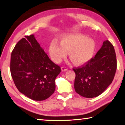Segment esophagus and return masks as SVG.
<instances>
[{
  "label": "esophagus",
  "instance_id": "obj_1",
  "mask_svg": "<svg viewBox=\"0 0 125 125\" xmlns=\"http://www.w3.org/2000/svg\"><path fill=\"white\" fill-rule=\"evenodd\" d=\"M68 70V68L65 66H62L61 67V71H66Z\"/></svg>",
  "mask_w": 125,
  "mask_h": 125
}]
</instances>
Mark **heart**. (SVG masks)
Returning a JSON list of instances; mask_svg holds the SVG:
<instances>
[{"mask_svg":"<svg viewBox=\"0 0 125 125\" xmlns=\"http://www.w3.org/2000/svg\"><path fill=\"white\" fill-rule=\"evenodd\" d=\"M96 44L93 39L81 33L67 34L61 37L60 43L53 39L49 47L51 59L59 62L68 51L71 60L76 64H83L92 59L94 53Z\"/></svg>","mask_w":125,"mask_h":125,"instance_id":"heart-1","label":"heart"}]
</instances>
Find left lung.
Wrapping results in <instances>:
<instances>
[{
    "mask_svg": "<svg viewBox=\"0 0 125 125\" xmlns=\"http://www.w3.org/2000/svg\"><path fill=\"white\" fill-rule=\"evenodd\" d=\"M117 69V59L113 45L108 40L88 62L73 68L76 73L74 89L86 98L98 96L112 83Z\"/></svg>",
    "mask_w": 125,
    "mask_h": 125,
    "instance_id": "8db88e82",
    "label": "left lung"
}]
</instances>
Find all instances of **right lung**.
<instances>
[{
  "instance_id": "1",
  "label": "right lung",
  "mask_w": 125,
  "mask_h": 125,
  "mask_svg": "<svg viewBox=\"0 0 125 125\" xmlns=\"http://www.w3.org/2000/svg\"><path fill=\"white\" fill-rule=\"evenodd\" d=\"M10 71L19 91L35 101H43L54 93L61 68L49 59L33 35L19 41L11 56Z\"/></svg>"
}]
</instances>
